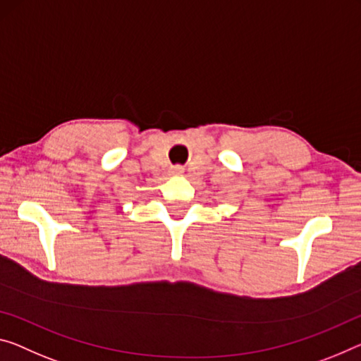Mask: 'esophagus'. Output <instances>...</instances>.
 I'll use <instances>...</instances> for the list:
<instances>
[{"label": "esophagus", "instance_id": "34e87169", "mask_svg": "<svg viewBox=\"0 0 361 361\" xmlns=\"http://www.w3.org/2000/svg\"><path fill=\"white\" fill-rule=\"evenodd\" d=\"M171 173H173L174 176H180L182 174V169L179 168V166H174V168L171 169Z\"/></svg>", "mask_w": 361, "mask_h": 361}]
</instances>
